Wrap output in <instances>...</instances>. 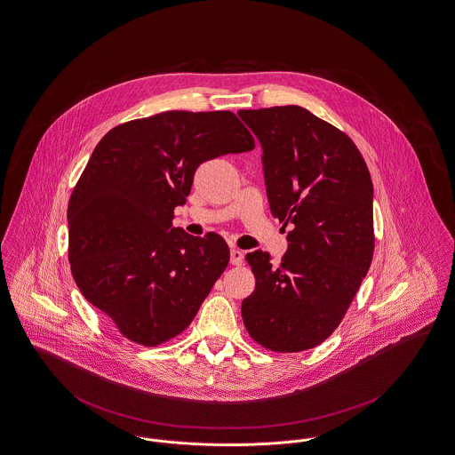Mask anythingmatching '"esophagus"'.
Here are the masks:
<instances>
[{"label":"esophagus","mask_w":455,"mask_h":455,"mask_svg":"<svg viewBox=\"0 0 455 455\" xmlns=\"http://www.w3.org/2000/svg\"><path fill=\"white\" fill-rule=\"evenodd\" d=\"M243 257H244V255H243V251L240 248H231V259H229V260H231L233 266H242Z\"/></svg>","instance_id":"34e87169"}]
</instances>
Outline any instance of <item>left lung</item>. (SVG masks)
I'll use <instances>...</instances> for the list:
<instances>
[{
    "label": "left lung",
    "instance_id": "left-lung-1",
    "mask_svg": "<svg viewBox=\"0 0 455 455\" xmlns=\"http://www.w3.org/2000/svg\"><path fill=\"white\" fill-rule=\"evenodd\" d=\"M262 147L269 207L288 231L279 264L246 253L250 336L273 352L317 347L341 323L374 251L372 181L354 141L297 105L240 110Z\"/></svg>",
    "mask_w": 455,
    "mask_h": 455
}]
</instances>
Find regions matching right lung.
Instances as JSON below:
<instances>
[{
  "mask_svg": "<svg viewBox=\"0 0 455 455\" xmlns=\"http://www.w3.org/2000/svg\"><path fill=\"white\" fill-rule=\"evenodd\" d=\"M253 148L233 112L182 110L121 124L96 145L68 202V262L84 299L131 341L184 331L228 267L224 238L174 228V209L200 164Z\"/></svg>",
  "mask_w": 455,
  "mask_h": 455,
  "instance_id": "add662e5",
  "label": "right lung"
}]
</instances>
